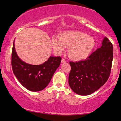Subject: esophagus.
I'll use <instances>...</instances> for the list:
<instances>
[{
  "mask_svg": "<svg viewBox=\"0 0 121 121\" xmlns=\"http://www.w3.org/2000/svg\"><path fill=\"white\" fill-rule=\"evenodd\" d=\"M66 62V60H65V59H62L61 60V62H62V63H65V62Z\"/></svg>",
  "mask_w": 121,
  "mask_h": 121,
  "instance_id": "1",
  "label": "esophagus"
}]
</instances>
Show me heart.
<instances>
[{
	"instance_id": "heart-1",
	"label": "heart",
	"mask_w": 121,
	"mask_h": 121,
	"mask_svg": "<svg viewBox=\"0 0 121 121\" xmlns=\"http://www.w3.org/2000/svg\"><path fill=\"white\" fill-rule=\"evenodd\" d=\"M95 45V41L91 36L77 30H69L60 33L59 39L54 37L52 46L58 55L64 52L65 47L68 48V55L74 61H81L89 56Z\"/></svg>"
}]
</instances>
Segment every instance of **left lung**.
I'll use <instances>...</instances> for the list:
<instances>
[{
	"label": "left lung",
	"mask_w": 121,
	"mask_h": 121,
	"mask_svg": "<svg viewBox=\"0 0 121 121\" xmlns=\"http://www.w3.org/2000/svg\"><path fill=\"white\" fill-rule=\"evenodd\" d=\"M113 59V46L106 37L102 45L85 60L70 62L68 83L72 90L81 95L99 89L109 78Z\"/></svg>",
	"instance_id": "left-lung-1"
}]
</instances>
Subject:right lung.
Listing matches in <instances>:
<instances>
[{"mask_svg": "<svg viewBox=\"0 0 121 121\" xmlns=\"http://www.w3.org/2000/svg\"><path fill=\"white\" fill-rule=\"evenodd\" d=\"M60 56H50L40 65H32L22 61L15 48L12 50L11 65L15 76L24 87L32 91H42L49 84L54 73L61 64Z\"/></svg>", "mask_w": 121, "mask_h": 121, "instance_id": "obj_1", "label": "right lung"}]
</instances>
